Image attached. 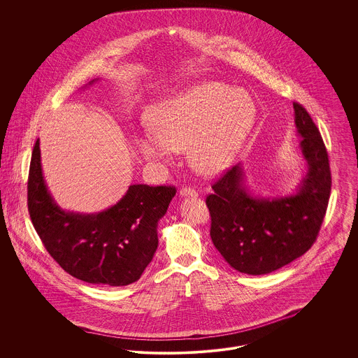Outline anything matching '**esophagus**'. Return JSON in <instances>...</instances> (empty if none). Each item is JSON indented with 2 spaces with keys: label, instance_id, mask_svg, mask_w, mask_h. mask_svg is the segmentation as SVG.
<instances>
[{
  "label": "esophagus",
  "instance_id": "1",
  "mask_svg": "<svg viewBox=\"0 0 358 358\" xmlns=\"http://www.w3.org/2000/svg\"><path fill=\"white\" fill-rule=\"evenodd\" d=\"M180 196H181V197H197L199 193H197L196 190L190 189V187H182V189L180 190Z\"/></svg>",
  "mask_w": 358,
  "mask_h": 358
}]
</instances>
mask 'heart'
Listing matches in <instances>:
<instances>
[{"label":"heart","mask_w":358,"mask_h":358,"mask_svg":"<svg viewBox=\"0 0 358 358\" xmlns=\"http://www.w3.org/2000/svg\"><path fill=\"white\" fill-rule=\"evenodd\" d=\"M153 131L136 136L141 155L166 166L173 152L184 153L192 169L215 177L228 169L255 123V106L238 90L220 83H201L155 106Z\"/></svg>","instance_id":"obj_1"}]
</instances>
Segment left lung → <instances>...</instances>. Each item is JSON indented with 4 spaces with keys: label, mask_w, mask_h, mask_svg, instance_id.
<instances>
[{
    "label": "left lung",
    "mask_w": 358,
    "mask_h": 358,
    "mask_svg": "<svg viewBox=\"0 0 358 358\" xmlns=\"http://www.w3.org/2000/svg\"><path fill=\"white\" fill-rule=\"evenodd\" d=\"M305 171L289 194L262 197L247 187L243 164L227 171L206 197L210 238L225 262L238 273H273L303 255L318 236L331 190L322 136L306 110L294 103Z\"/></svg>",
    "instance_id": "1"
}]
</instances>
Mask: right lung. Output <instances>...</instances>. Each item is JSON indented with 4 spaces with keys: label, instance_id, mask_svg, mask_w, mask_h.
<instances>
[{
    "label": "right lung",
    "instance_id": "right-lung-1",
    "mask_svg": "<svg viewBox=\"0 0 358 358\" xmlns=\"http://www.w3.org/2000/svg\"><path fill=\"white\" fill-rule=\"evenodd\" d=\"M174 194L173 187L139 184L130 185L117 204L102 212L66 210L45 184L36 141L28 178L31 220L60 267L87 283L118 287L141 278L155 254L158 222Z\"/></svg>",
    "mask_w": 358,
    "mask_h": 358
}]
</instances>
